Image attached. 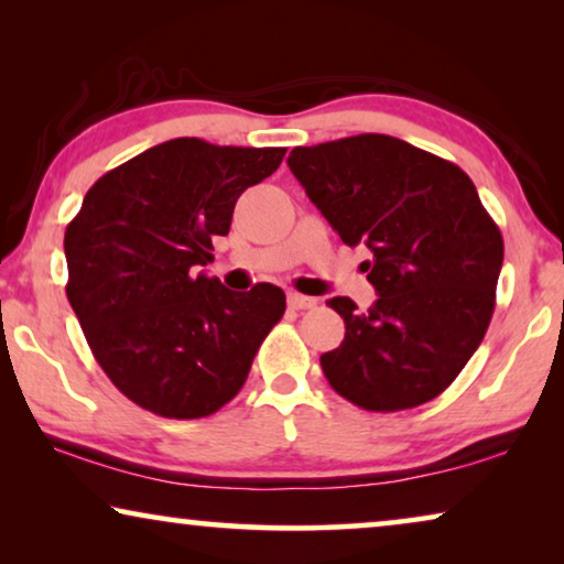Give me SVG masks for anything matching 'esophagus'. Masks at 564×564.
<instances>
[{
  "mask_svg": "<svg viewBox=\"0 0 564 564\" xmlns=\"http://www.w3.org/2000/svg\"><path fill=\"white\" fill-rule=\"evenodd\" d=\"M288 303L292 311H307V307H315L318 305V300L315 297H307V295H300V292H290L288 295Z\"/></svg>",
  "mask_w": 564,
  "mask_h": 564,
  "instance_id": "obj_1",
  "label": "esophagus"
}]
</instances>
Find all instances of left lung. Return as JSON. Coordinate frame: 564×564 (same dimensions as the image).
Returning a JSON list of instances; mask_svg holds the SVG:
<instances>
[{
  "label": "left lung",
  "mask_w": 564,
  "mask_h": 564,
  "mask_svg": "<svg viewBox=\"0 0 564 564\" xmlns=\"http://www.w3.org/2000/svg\"><path fill=\"white\" fill-rule=\"evenodd\" d=\"M290 172L346 246L365 243L361 272L377 290L321 357L338 395L392 413L434 400L480 346L496 307L503 236L457 164L392 135L365 133L292 149Z\"/></svg>",
  "instance_id": "obj_1"
}]
</instances>
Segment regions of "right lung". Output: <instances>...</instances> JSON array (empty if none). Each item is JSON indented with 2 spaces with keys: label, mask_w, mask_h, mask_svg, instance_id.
<instances>
[{
  "label": "right lung",
  "mask_w": 564,
  "mask_h": 564,
  "mask_svg": "<svg viewBox=\"0 0 564 564\" xmlns=\"http://www.w3.org/2000/svg\"><path fill=\"white\" fill-rule=\"evenodd\" d=\"M284 149L174 138L91 184L68 223L66 295L99 367L122 395L164 419H205L234 400L284 292H234L199 272L228 236L236 199Z\"/></svg>",
  "instance_id": "obj_1"
}]
</instances>
